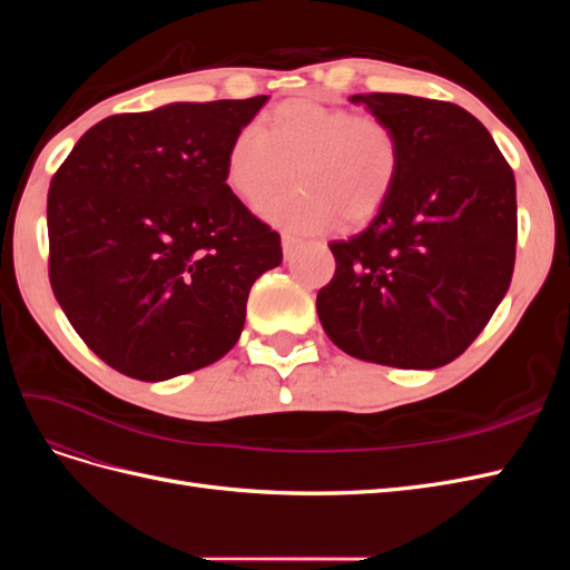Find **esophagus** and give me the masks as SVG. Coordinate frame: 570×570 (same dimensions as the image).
Here are the masks:
<instances>
[{"mask_svg":"<svg viewBox=\"0 0 570 570\" xmlns=\"http://www.w3.org/2000/svg\"><path fill=\"white\" fill-rule=\"evenodd\" d=\"M297 247H299V239L295 237V235H283V254H285V258H289L292 254L297 252Z\"/></svg>","mask_w":570,"mask_h":570,"instance_id":"obj_1","label":"esophagus"}]
</instances>
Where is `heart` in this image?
<instances>
[{"label":"heart","instance_id":"1","mask_svg":"<svg viewBox=\"0 0 570 570\" xmlns=\"http://www.w3.org/2000/svg\"><path fill=\"white\" fill-rule=\"evenodd\" d=\"M295 174L297 187L262 212L289 230H323L340 218L361 226L387 204L402 174L400 135L385 118L302 97L275 107L264 124L239 128L226 154V183L249 206Z\"/></svg>","mask_w":570,"mask_h":570}]
</instances>
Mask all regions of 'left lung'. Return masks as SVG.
Returning <instances> with one entry per match:
<instances>
[{"label":"left lung","mask_w":570,"mask_h":570,"mask_svg":"<svg viewBox=\"0 0 570 570\" xmlns=\"http://www.w3.org/2000/svg\"><path fill=\"white\" fill-rule=\"evenodd\" d=\"M400 135L402 174L371 226L333 239L318 289L325 335L350 356L440 368L471 347L515 262V180L488 128L452 101L354 95Z\"/></svg>","instance_id":"obj_1"}]
</instances>
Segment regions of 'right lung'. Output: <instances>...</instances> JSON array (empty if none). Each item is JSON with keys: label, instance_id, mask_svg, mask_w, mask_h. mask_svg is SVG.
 Masks as SVG:
<instances>
[{"label": "right lung", "instance_id": "obj_1", "mask_svg": "<svg viewBox=\"0 0 570 570\" xmlns=\"http://www.w3.org/2000/svg\"><path fill=\"white\" fill-rule=\"evenodd\" d=\"M266 95L116 114L47 195L49 283L88 347L137 381L214 364L239 340L281 235L226 185V154Z\"/></svg>", "mask_w": 570, "mask_h": 570}]
</instances>
